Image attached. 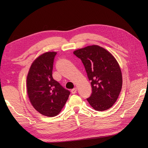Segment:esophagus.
Here are the masks:
<instances>
[{"label": "esophagus", "instance_id": "34e87169", "mask_svg": "<svg viewBox=\"0 0 148 148\" xmlns=\"http://www.w3.org/2000/svg\"><path fill=\"white\" fill-rule=\"evenodd\" d=\"M76 92H77V89L76 88H74L71 90V93L72 94H75Z\"/></svg>", "mask_w": 148, "mask_h": 148}]
</instances>
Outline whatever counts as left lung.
Instances as JSON below:
<instances>
[{"label": "left lung", "mask_w": 148, "mask_h": 148, "mask_svg": "<svg viewBox=\"0 0 148 148\" xmlns=\"http://www.w3.org/2000/svg\"><path fill=\"white\" fill-rule=\"evenodd\" d=\"M74 54L82 61L92 92L86 99L98 111L111 108L117 100L122 87V75L118 63L104 48L92 45L79 49Z\"/></svg>", "instance_id": "1"}]
</instances>
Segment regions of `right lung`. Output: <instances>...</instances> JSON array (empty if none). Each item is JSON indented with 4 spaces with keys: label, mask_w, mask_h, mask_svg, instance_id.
<instances>
[{
    "label": "right lung",
    "mask_w": 148,
    "mask_h": 148,
    "mask_svg": "<svg viewBox=\"0 0 148 148\" xmlns=\"http://www.w3.org/2000/svg\"><path fill=\"white\" fill-rule=\"evenodd\" d=\"M56 52H47L32 63L27 78V93L32 105L40 114L58 115L71 92L52 76Z\"/></svg>",
    "instance_id": "right-lung-1"
}]
</instances>
